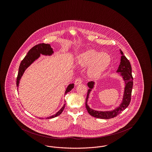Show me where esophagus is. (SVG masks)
<instances>
[{"mask_svg":"<svg viewBox=\"0 0 152 152\" xmlns=\"http://www.w3.org/2000/svg\"><path fill=\"white\" fill-rule=\"evenodd\" d=\"M82 80L80 78V77H78V78H77L76 80H75V85L76 86H77V85H78V84H81L82 83Z\"/></svg>","mask_w":152,"mask_h":152,"instance_id":"34e87169","label":"esophagus"}]
</instances>
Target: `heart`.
I'll return each mask as SVG.
<instances>
[{"label": "heart", "instance_id": "b5f03b06", "mask_svg": "<svg viewBox=\"0 0 152 152\" xmlns=\"http://www.w3.org/2000/svg\"><path fill=\"white\" fill-rule=\"evenodd\" d=\"M111 57L107 53H101L89 50L81 53L78 58V63L81 66H91L90 75L97 78L101 76L111 63Z\"/></svg>", "mask_w": 152, "mask_h": 152}]
</instances>
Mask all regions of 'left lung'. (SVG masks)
Masks as SVG:
<instances>
[{"label":"left lung","mask_w":152,"mask_h":152,"mask_svg":"<svg viewBox=\"0 0 152 152\" xmlns=\"http://www.w3.org/2000/svg\"><path fill=\"white\" fill-rule=\"evenodd\" d=\"M120 53L122 55L121 56V62L117 71V72L120 73L122 76L123 79L125 83V91L123 96V101L121 104L117 108L111 111H97L90 108L87 104L88 99L89 98V94L92 89L94 87V81H90L88 83V87L89 88L88 90L87 98L86 101V107L87 111L90 115L93 117L102 118V119H110L119 115L123 110L126 108L131 100V94L133 88V76L132 75V66L129 61L128 58L124 55L123 51L120 50Z\"/></svg>","instance_id":"left-lung-1"}]
</instances>
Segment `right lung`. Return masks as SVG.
<instances>
[{
    "label": "right lung",
    "mask_w": 152,
    "mask_h": 152,
    "mask_svg": "<svg viewBox=\"0 0 152 152\" xmlns=\"http://www.w3.org/2000/svg\"><path fill=\"white\" fill-rule=\"evenodd\" d=\"M53 53V50L51 47L50 44H49L40 43L37 44L33 47L27 53V55L23 59L20 64L19 67V72L18 74L17 79H16V86L18 87L19 84V80L21 79L23 74L25 70L31 65L35 60L39 58L40 55V53L45 55H51ZM74 88V84H69L66 91H65V94H66L68 92H70L72 89ZM65 104H64L63 107L58 110V112L52 116L47 117V119H50L52 118H54L55 117L60 115L62 112L63 111L64 109L65 108Z\"/></svg>",
    "instance_id": "1"
}]
</instances>
